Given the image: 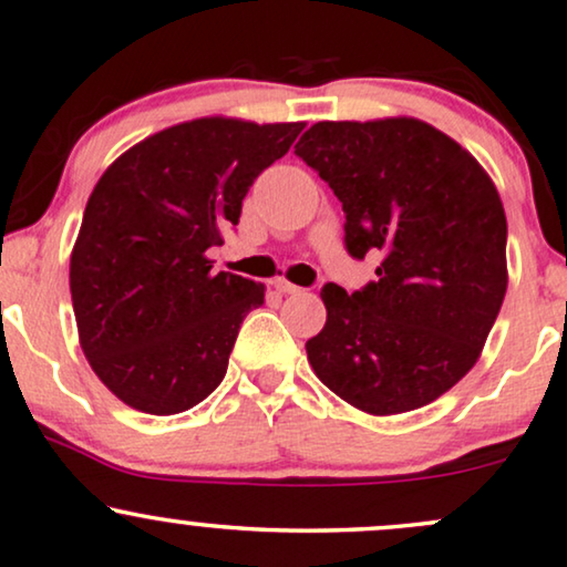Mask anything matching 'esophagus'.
<instances>
[{"mask_svg":"<svg viewBox=\"0 0 567 567\" xmlns=\"http://www.w3.org/2000/svg\"><path fill=\"white\" fill-rule=\"evenodd\" d=\"M275 290L282 292V295H295V292H300V287L292 285V282H287L285 277H280V280H275Z\"/></svg>","mask_w":567,"mask_h":567,"instance_id":"obj_1","label":"esophagus"}]
</instances>
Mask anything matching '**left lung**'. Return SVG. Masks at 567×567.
<instances>
[{
  "mask_svg": "<svg viewBox=\"0 0 567 567\" xmlns=\"http://www.w3.org/2000/svg\"><path fill=\"white\" fill-rule=\"evenodd\" d=\"M295 154L344 207L347 251L380 257L362 290L323 285L310 367L372 416L436 401L473 370L506 295L496 185L470 151L416 117L316 123Z\"/></svg>",
  "mask_w": 567,
  "mask_h": 567,
  "instance_id": "left-lung-1",
  "label": "left lung"
}]
</instances>
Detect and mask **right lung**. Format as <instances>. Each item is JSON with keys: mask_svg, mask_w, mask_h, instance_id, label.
<instances>
[{"mask_svg": "<svg viewBox=\"0 0 567 567\" xmlns=\"http://www.w3.org/2000/svg\"><path fill=\"white\" fill-rule=\"evenodd\" d=\"M302 127L197 117L135 143L94 185L71 251V302L84 357L125 405L172 416L226 378L265 285L213 272L207 249Z\"/></svg>", "mask_w": 567, "mask_h": 567, "instance_id": "add662e5", "label": "right lung"}]
</instances>
